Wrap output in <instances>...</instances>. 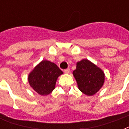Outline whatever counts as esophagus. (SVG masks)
Listing matches in <instances>:
<instances>
[{
  "instance_id": "obj_1",
  "label": "esophagus",
  "mask_w": 129,
  "mask_h": 129,
  "mask_svg": "<svg viewBox=\"0 0 129 129\" xmlns=\"http://www.w3.org/2000/svg\"><path fill=\"white\" fill-rule=\"evenodd\" d=\"M64 72L66 74H69V73L70 72V68L66 69V70H64Z\"/></svg>"
}]
</instances>
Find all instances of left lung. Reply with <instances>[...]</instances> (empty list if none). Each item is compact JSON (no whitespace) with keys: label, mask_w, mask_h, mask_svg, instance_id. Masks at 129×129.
I'll use <instances>...</instances> for the list:
<instances>
[{"label":"left lung","mask_w":129,"mask_h":129,"mask_svg":"<svg viewBox=\"0 0 129 129\" xmlns=\"http://www.w3.org/2000/svg\"><path fill=\"white\" fill-rule=\"evenodd\" d=\"M73 74L79 90L88 96L96 94L104 84V72L88 59H82L77 63Z\"/></svg>","instance_id":"1"}]
</instances>
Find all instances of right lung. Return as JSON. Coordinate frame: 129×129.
<instances>
[{"instance_id":"add662e5","label":"right lung","mask_w":129,"mask_h":129,"mask_svg":"<svg viewBox=\"0 0 129 129\" xmlns=\"http://www.w3.org/2000/svg\"><path fill=\"white\" fill-rule=\"evenodd\" d=\"M62 74L56 64L43 60L29 74L28 80L35 92L45 96L54 90L57 79Z\"/></svg>"}]
</instances>
